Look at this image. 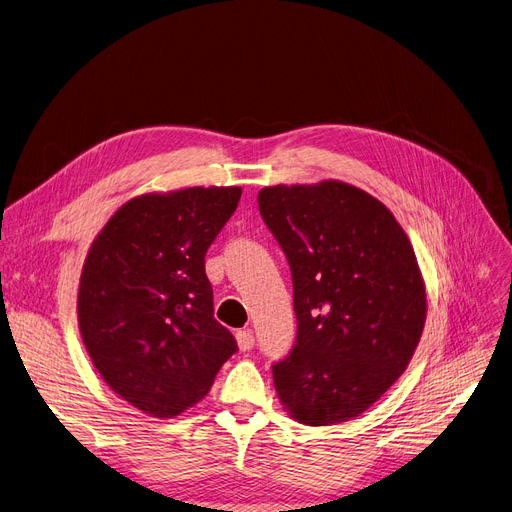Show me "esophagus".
<instances>
[{"instance_id": "obj_1", "label": "esophagus", "mask_w": 512, "mask_h": 512, "mask_svg": "<svg viewBox=\"0 0 512 512\" xmlns=\"http://www.w3.org/2000/svg\"><path fill=\"white\" fill-rule=\"evenodd\" d=\"M237 345L241 351H249L253 345H255V337H253V331L251 329H243L237 333Z\"/></svg>"}]
</instances>
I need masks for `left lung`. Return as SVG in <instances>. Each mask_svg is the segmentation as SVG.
I'll use <instances>...</instances> for the list:
<instances>
[{"label":"left lung","mask_w":512,"mask_h":512,"mask_svg":"<svg viewBox=\"0 0 512 512\" xmlns=\"http://www.w3.org/2000/svg\"><path fill=\"white\" fill-rule=\"evenodd\" d=\"M257 202L290 261L298 318L275 392L302 425L351 421L404 374L425 329L410 239L378 198L339 179L267 185Z\"/></svg>","instance_id":"1"}]
</instances>
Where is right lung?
<instances>
[{
	"label": "right lung",
	"mask_w": 512,
	"mask_h": 512,
	"mask_svg": "<svg viewBox=\"0 0 512 512\" xmlns=\"http://www.w3.org/2000/svg\"><path fill=\"white\" fill-rule=\"evenodd\" d=\"M243 190L185 188L122 204L83 261L77 322L102 380L149 416L196 406L235 337L214 318L204 255Z\"/></svg>",
	"instance_id": "right-lung-1"
}]
</instances>
